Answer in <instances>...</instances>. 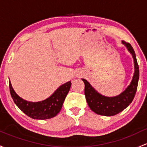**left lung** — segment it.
<instances>
[{
  "label": "left lung",
  "mask_w": 147,
  "mask_h": 147,
  "mask_svg": "<svg viewBox=\"0 0 147 147\" xmlns=\"http://www.w3.org/2000/svg\"><path fill=\"white\" fill-rule=\"evenodd\" d=\"M122 43L126 46L129 53L132 54L135 65L133 78L129 85L126 88L125 90L116 96H105L98 93L86 80L82 79L85 85L84 94L88 106H89L91 110L98 115L112 116L120 113L132 103L137 92L140 70L135 51L130 44L125 42V41H122Z\"/></svg>",
  "instance_id": "left-lung-1"
}]
</instances>
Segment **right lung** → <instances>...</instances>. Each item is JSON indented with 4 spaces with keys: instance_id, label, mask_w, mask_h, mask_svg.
<instances>
[{
    "instance_id": "add662e5",
    "label": "right lung",
    "mask_w": 147,
    "mask_h": 147,
    "mask_svg": "<svg viewBox=\"0 0 147 147\" xmlns=\"http://www.w3.org/2000/svg\"><path fill=\"white\" fill-rule=\"evenodd\" d=\"M70 86L71 82L69 81L60 86L50 97L44 101L30 102L24 100L15 93L9 82L10 94L17 106L29 117L37 120L52 118L60 112Z\"/></svg>"
}]
</instances>
